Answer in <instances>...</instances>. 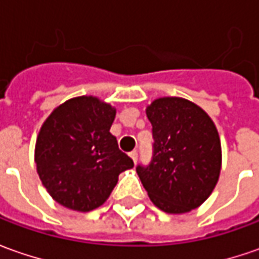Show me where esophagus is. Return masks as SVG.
Instances as JSON below:
<instances>
[{
  "instance_id": "1",
  "label": "esophagus",
  "mask_w": 259,
  "mask_h": 259,
  "mask_svg": "<svg viewBox=\"0 0 259 259\" xmlns=\"http://www.w3.org/2000/svg\"><path fill=\"white\" fill-rule=\"evenodd\" d=\"M130 157L133 158V161H134V163H137V158H138V153H137V151H131V153H130Z\"/></svg>"
}]
</instances>
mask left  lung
<instances>
[{"label": "left lung", "instance_id": "obj_1", "mask_svg": "<svg viewBox=\"0 0 259 259\" xmlns=\"http://www.w3.org/2000/svg\"><path fill=\"white\" fill-rule=\"evenodd\" d=\"M153 157L137 165L151 202L167 213H186L203 203L218 183L221 140L209 115L183 98H160L147 108Z\"/></svg>", "mask_w": 259, "mask_h": 259}]
</instances>
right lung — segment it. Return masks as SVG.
Returning a JSON list of instances; mask_svg holds the SVG:
<instances>
[{
  "mask_svg": "<svg viewBox=\"0 0 259 259\" xmlns=\"http://www.w3.org/2000/svg\"><path fill=\"white\" fill-rule=\"evenodd\" d=\"M115 109L94 96H79L57 106L35 143L37 173L57 203L89 212L104 203L118 176L134 161L109 133Z\"/></svg>",
  "mask_w": 259,
  "mask_h": 259,
  "instance_id": "1",
  "label": "right lung"
}]
</instances>
